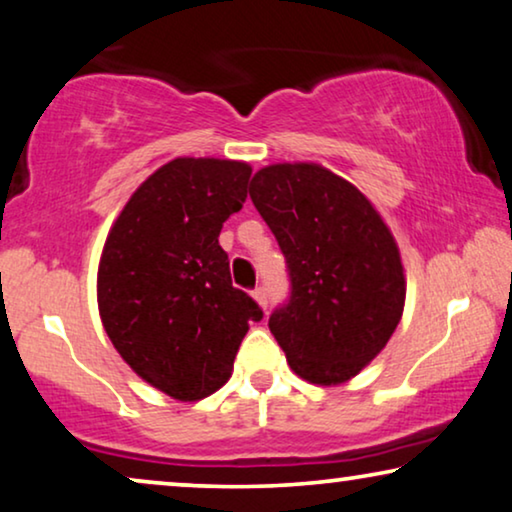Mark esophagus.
Segmentation results:
<instances>
[{"label":"esophagus","mask_w":512,"mask_h":512,"mask_svg":"<svg viewBox=\"0 0 512 512\" xmlns=\"http://www.w3.org/2000/svg\"><path fill=\"white\" fill-rule=\"evenodd\" d=\"M251 296H254V300L263 307V310H268V291H265V286H256Z\"/></svg>","instance_id":"1"}]
</instances>
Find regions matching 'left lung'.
<instances>
[{"label":"left lung","instance_id":"1","mask_svg":"<svg viewBox=\"0 0 512 512\" xmlns=\"http://www.w3.org/2000/svg\"><path fill=\"white\" fill-rule=\"evenodd\" d=\"M249 195L291 279L270 333L303 380H352L401 321L405 275L394 235L359 188L317 163L263 167Z\"/></svg>","mask_w":512,"mask_h":512}]
</instances>
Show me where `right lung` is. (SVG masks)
<instances>
[{"mask_svg": "<svg viewBox=\"0 0 512 512\" xmlns=\"http://www.w3.org/2000/svg\"><path fill=\"white\" fill-rule=\"evenodd\" d=\"M240 160L174 158L132 193L104 242L97 305L135 373L177 401L221 389L263 310L230 279L219 233L247 200Z\"/></svg>", "mask_w": 512, "mask_h": 512, "instance_id": "obj_1", "label": "right lung"}]
</instances>
